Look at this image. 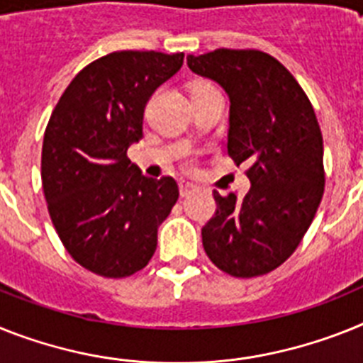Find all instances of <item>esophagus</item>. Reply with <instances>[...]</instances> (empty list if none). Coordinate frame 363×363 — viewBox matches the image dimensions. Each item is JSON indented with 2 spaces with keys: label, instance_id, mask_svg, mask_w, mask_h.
<instances>
[{
  "label": "esophagus",
  "instance_id": "obj_1",
  "mask_svg": "<svg viewBox=\"0 0 363 363\" xmlns=\"http://www.w3.org/2000/svg\"><path fill=\"white\" fill-rule=\"evenodd\" d=\"M179 190H181L182 197H186V196H190L191 191H196L197 186L190 181H181V182H179Z\"/></svg>",
  "mask_w": 363,
  "mask_h": 363
}]
</instances>
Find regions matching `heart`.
Here are the masks:
<instances>
[{
    "label": "heart",
    "instance_id": "1",
    "mask_svg": "<svg viewBox=\"0 0 363 363\" xmlns=\"http://www.w3.org/2000/svg\"><path fill=\"white\" fill-rule=\"evenodd\" d=\"M205 86H210L208 83H197V84H194V88H191V90H197V88H205Z\"/></svg>",
    "mask_w": 363,
    "mask_h": 363
}]
</instances>
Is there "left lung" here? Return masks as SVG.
<instances>
[{"label":"left lung","mask_w":363,"mask_h":363,"mask_svg":"<svg viewBox=\"0 0 363 363\" xmlns=\"http://www.w3.org/2000/svg\"><path fill=\"white\" fill-rule=\"evenodd\" d=\"M188 68L223 88L230 101L227 151L249 164L243 199L214 191L216 214L203 247L221 271L240 279L266 275L291 257L325 190L323 136L303 88L271 55L216 50L188 55Z\"/></svg>","instance_id":"left-lung-1"}]
</instances>
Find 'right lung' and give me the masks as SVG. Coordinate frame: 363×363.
I'll return each mask as SVG.
<instances>
[{
	"instance_id": "add662e5",
	"label": "right lung",
	"mask_w": 363,
	"mask_h": 363,
	"mask_svg": "<svg viewBox=\"0 0 363 363\" xmlns=\"http://www.w3.org/2000/svg\"><path fill=\"white\" fill-rule=\"evenodd\" d=\"M184 53L114 51L75 75L42 145V186L60 242L84 269L108 279L144 269L179 199L175 179H149L127 158L142 138L149 97Z\"/></svg>"
}]
</instances>
